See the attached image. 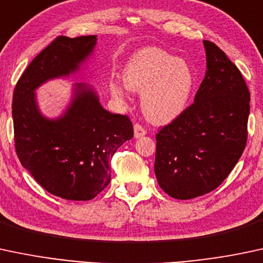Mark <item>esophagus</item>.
I'll list each match as a JSON object with an SVG mask.
<instances>
[{
	"mask_svg": "<svg viewBox=\"0 0 263 263\" xmlns=\"http://www.w3.org/2000/svg\"><path fill=\"white\" fill-rule=\"evenodd\" d=\"M145 134H146L145 128H144L143 125H140V124H135L134 125V137L141 138V137H144Z\"/></svg>",
	"mask_w": 263,
	"mask_h": 263,
	"instance_id": "1",
	"label": "esophagus"
}]
</instances>
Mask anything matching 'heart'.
<instances>
[{"instance_id":"heart-1","label":"heart","mask_w":263,"mask_h":263,"mask_svg":"<svg viewBox=\"0 0 263 263\" xmlns=\"http://www.w3.org/2000/svg\"><path fill=\"white\" fill-rule=\"evenodd\" d=\"M123 81L111 79L114 98L124 100L128 89L141 94V108L150 122L169 123L187 108L195 76L187 62L156 47H147L132 55L123 69Z\"/></svg>"}]
</instances>
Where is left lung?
Listing matches in <instances>:
<instances>
[{
	"instance_id": "obj_1",
	"label": "left lung",
	"mask_w": 263,
	"mask_h": 263,
	"mask_svg": "<svg viewBox=\"0 0 263 263\" xmlns=\"http://www.w3.org/2000/svg\"><path fill=\"white\" fill-rule=\"evenodd\" d=\"M206 73L194 103L156 134L154 170L174 199L215 190L242 155L250 90L238 68L219 47L203 41Z\"/></svg>"
}]
</instances>
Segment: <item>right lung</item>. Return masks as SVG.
<instances>
[{"mask_svg": "<svg viewBox=\"0 0 263 263\" xmlns=\"http://www.w3.org/2000/svg\"><path fill=\"white\" fill-rule=\"evenodd\" d=\"M97 36H60L29 63L13 92L14 146L21 164L44 190L74 201L92 200L110 181L114 153L134 135L126 116L100 104L90 85L77 83L57 119L43 117L34 90L49 79L78 72Z\"/></svg>", "mask_w": 263, "mask_h": 263, "instance_id": "right-lung-1", "label": "right lung"}]
</instances>
